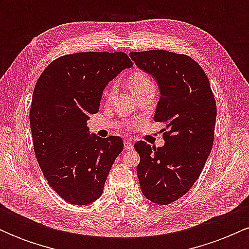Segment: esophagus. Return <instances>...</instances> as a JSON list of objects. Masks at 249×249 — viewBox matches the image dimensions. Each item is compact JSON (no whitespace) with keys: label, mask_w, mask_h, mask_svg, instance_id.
<instances>
[{"label":"esophagus","mask_w":249,"mask_h":249,"mask_svg":"<svg viewBox=\"0 0 249 249\" xmlns=\"http://www.w3.org/2000/svg\"><path fill=\"white\" fill-rule=\"evenodd\" d=\"M124 148L126 151L132 150V148H133V142H131V141H128V139H126V141L124 142Z\"/></svg>","instance_id":"esophagus-1"}]
</instances>
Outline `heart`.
I'll use <instances>...</instances> for the list:
<instances>
[{
  "instance_id": "b5f03b06",
  "label": "heart",
  "mask_w": 249,
  "mask_h": 249,
  "mask_svg": "<svg viewBox=\"0 0 249 249\" xmlns=\"http://www.w3.org/2000/svg\"><path fill=\"white\" fill-rule=\"evenodd\" d=\"M128 82H130L131 89H132L133 92H137V91L141 90V89H142L144 87H146V85L152 84V81L150 79V77L141 72L133 73V75L130 77V79H128ZM115 90H116V85L112 84L107 91H105V96H107V98H111V96L115 93Z\"/></svg>"
}]
</instances>
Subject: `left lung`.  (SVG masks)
<instances>
[{"label": "left lung", "instance_id": "obj_1", "mask_svg": "<svg viewBox=\"0 0 249 249\" xmlns=\"http://www.w3.org/2000/svg\"><path fill=\"white\" fill-rule=\"evenodd\" d=\"M130 57L158 83L154 121L165 124L162 147L144 141L134 144L141 157L137 176L150 201L168 205L190 191L206 164L214 142L215 99L206 73L190 56L147 50Z\"/></svg>", "mask_w": 249, "mask_h": 249}]
</instances>
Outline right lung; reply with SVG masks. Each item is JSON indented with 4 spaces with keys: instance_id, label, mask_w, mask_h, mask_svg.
<instances>
[{
    "instance_id": "obj_1",
    "label": "right lung",
    "mask_w": 249,
    "mask_h": 249,
    "mask_svg": "<svg viewBox=\"0 0 249 249\" xmlns=\"http://www.w3.org/2000/svg\"><path fill=\"white\" fill-rule=\"evenodd\" d=\"M131 67L122 51L71 53L51 62L36 82L29 115L34 151L48 184L70 204L102 196L123 151L121 137L90 136L87 122L98 112L107 83Z\"/></svg>"
}]
</instances>
